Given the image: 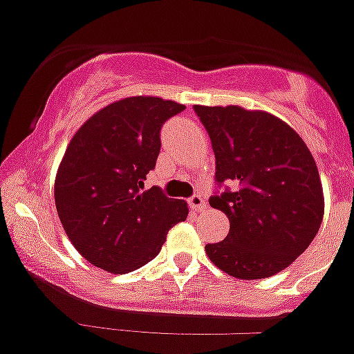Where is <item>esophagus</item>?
I'll return each mask as SVG.
<instances>
[{
    "label": "esophagus",
    "instance_id": "esophagus-1",
    "mask_svg": "<svg viewBox=\"0 0 354 354\" xmlns=\"http://www.w3.org/2000/svg\"><path fill=\"white\" fill-rule=\"evenodd\" d=\"M187 202H189V207L193 209V211H204L205 209V198L202 195H200V193H196V195H193L192 198L187 200Z\"/></svg>",
    "mask_w": 354,
    "mask_h": 354
}]
</instances>
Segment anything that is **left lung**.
Returning a JSON list of instances; mask_svg holds the SVG:
<instances>
[{"label":"left lung","instance_id":"8db88e82","mask_svg":"<svg viewBox=\"0 0 354 354\" xmlns=\"http://www.w3.org/2000/svg\"><path fill=\"white\" fill-rule=\"evenodd\" d=\"M216 156V183L234 189L211 196L230 221L228 236L205 245L216 268L241 280L286 270L308 248L324 214L310 150L278 117L241 106H198Z\"/></svg>","mask_w":354,"mask_h":354}]
</instances>
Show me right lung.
<instances>
[{
	"instance_id": "obj_1",
	"label": "right lung",
	"mask_w": 354,
	"mask_h": 354,
	"mask_svg": "<svg viewBox=\"0 0 354 354\" xmlns=\"http://www.w3.org/2000/svg\"><path fill=\"white\" fill-rule=\"evenodd\" d=\"M186 106L161 97L115 101L72 136L55 180L58 218L90 264L124 274L161 252L174 225L187 218L184 200L143 189L156 167L162 124Z\"/></svg>"
}]
</instances>
